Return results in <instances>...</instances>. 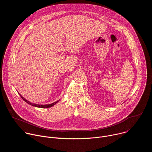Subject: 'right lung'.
<instances>
[{
	"label": "right lung",
	"instance_id": "add662e5",
	"mask_svg": "<svg viewBox=\"0 0 152 152\" xmlns=\"http://www.w3.org/2000/svg\"><path fill=\"white\" fill-rule=\"evenodd\" d=\"M18 94H19V95L20 96V97H21V98H22V99H23L25 102H26L27 103H28V104H29L30 105H32V106H33L37 107H41V108H48V107H50L53 106V105H55V104L57 102H58L59 100H58V101H56V102H54V103H52L49 104H38L33 103H31V102L28 101V100H26L23 96H21V94H20V93H18Z\"/></svg>",
	"mask_w": 152,
	"mask_h": 152
}]
</instances>
